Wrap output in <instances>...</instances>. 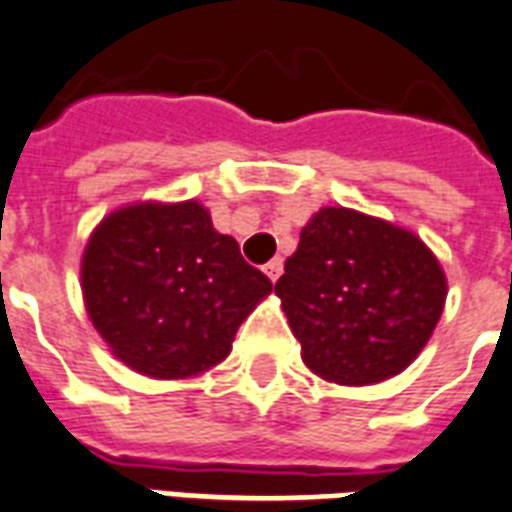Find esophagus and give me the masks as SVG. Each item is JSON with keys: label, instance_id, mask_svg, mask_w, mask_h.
I'll return each instance as SVG.
<instances>
[{"label": "esophagus", "instance_id": "esophagus-1", "mask_svg": "<svg viewBox=\"0 0 512 512\" xmlns=\"http://www.w3.org/2000/svg\"><path fill=\"white\" fill-rule=\"evenodd\" d=\"M282 268H284L282 257H273L271 263H265V265H263L265 276H268V279H271V282H276V279H279V276H282Z\"/></svg>", "mask_w": 512, "mask_h": 512}]
</instances>
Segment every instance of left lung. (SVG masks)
<instances>
[{
	"mask_svg": "<svg viewBox=\"0 0 512 512\" xmlns=\"http://www.w3.org/2000/svg\"><path fill=\"white\" fill-rule=\"evenodd\" d=\"M276 295L314 376L370 386L419 357L443 314L448 282L413 230L325 206L300 230Z\"/></svg>",
	"mask_w": 512,
	"mask_h": 512,
	"instance_id": "8db88e82",
	"label": "left lung"
}]
</instances>
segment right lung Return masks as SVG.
I'll return each instance as SVG.
<instances>
[{"mask_svg": "<svg viewBox=\"0 0 512 512\" xmlns=\"http://www.w3.org/2000/svg\"><path fill=\"white\" fill-rule=\"evenodd\" d=\"M85 311L117 360L147 378L220 365L268 276L217 233L201 201H139L93 228L80 263Z\"/></svg>", "mask_w": 512, "mask_h": 512, "instance_id": "obj_1", "label": "right lung"}]
</instances>
